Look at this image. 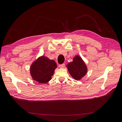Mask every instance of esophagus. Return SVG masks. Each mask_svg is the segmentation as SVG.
Segmentation results:
<instances>
[{
    "label": "esophagus",
    "mask_w": 122,
    "mask_h": 122,
    "mask_svg": "<svg viewBox=\"0 0 122 122\" xmlns=\"http://www.w3.org/2000/svg\"><path fill=\"white\" fill-rule=\"evenodd\" d=\"M65 67V64H62L61 65H59V67L61 68H64Z\"/></svg>",
    "instance_id": "1"
}]
</instances>
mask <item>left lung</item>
<instances>
[{"instance_id":"obj_1","label":"left lung","mask_w":122,"mask_h":122,"mask_svg":"<svg viewBox=\"0 0 122 122\" xmlns=\"http://www.w3.org/2000/svg\"><path fill=\"white\" fill-rule=\"evenodd\" d=\"M68 70L73 78L80 80L86 74L87 69L86 66L80 56L76 55L72 62L67 65Z\"/></svg>"}]
</instances>
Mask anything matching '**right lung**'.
<instances>
[{
	"instance_id": "add662e5",
	"label": "right lung",
	"mask_w": 122,
	"mask_h": 122,
	"mask_svg": "<svg viewBox=\"0 0 122 122\" xmlns=\"http://www.w3.org/2000/svg\"><path fill=\"white\" fill-rule=\"evenodd\" d=\"M57 68L56 62L46 56L39 57L32 64L30 74L33 79L39 83H45L50 81L55 69Z\"/></svg>"
}]
</instances>
